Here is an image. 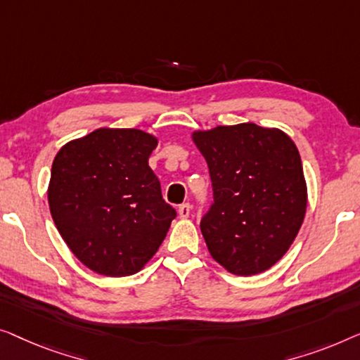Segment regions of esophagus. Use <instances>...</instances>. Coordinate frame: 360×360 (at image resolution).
<instances>
[{
  "instance_id": "obj_1",
  "label": "esophagus",
  "mask_w": 360,
  "mask_h": 360,
  "mask_svg": "<svg viewBox=\"0 0 360 360\" xmlns=\"http://www.w3.org/2000/svg\"><path fill=\"white\" fill-rule=\"evenodd\" d=\"M178 212H179L181 219H187V217L191 215V205L189 204H181Z\"/></svg>"
}]
</instances>
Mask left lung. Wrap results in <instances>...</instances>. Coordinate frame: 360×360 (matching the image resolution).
I'll return each mask as SVG.
<instances>
[{
    "instance_id": "obj_1",
    "label": "left lung",
    "mask_w": 360,
    "mask_h": 360,
    "mask_svg": "<svg viewBox=\"0 0 360 360\" xmlns=\"http://www.w3.org/2000/svg\"><path fill=\"white\" fill-rule=\"evenodd\" d=\"M209 166L214 202L200 230L214 259L238 276L269 269L307 212L302 160L290 136L256 124L192 135Z\"/></svg>"
}]
</instances>
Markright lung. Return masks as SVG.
<instances>
[{"label": "right lung", "mask_w": 360, "mask_h": 360, "mask_svg": "<svg viewBox=\"0 0 360 360\" xmlns=\"http://www.w3.org/2000/svg\"><path fill=\"white\" fill-rule=\"evenodd\" d=\"M156 143L136 129H98L55 156L50 214L73 255L98 274L139 272L176 219L148 166Z\"/></svg>", "instance_id": "right-lung-1"}]
</instances>
